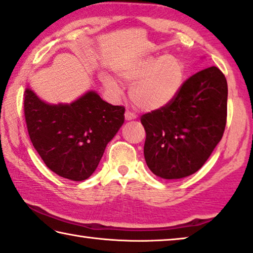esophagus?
I'll use <instances>...</instances> for the list:
<instances>
[{
    "instance_id": "34e87169",
    "label": "esophagus",
    "mask_w": 253,
    "mask_h": 253,
    "mask_svg": "<svg viewBox=\"0 0 253 253\" xmlns=\"http://www.w3.org/2000/svg\"><path fill=\"white\" fill-rule=\"evenodd\" d=\"M136 118V115L134 114V112H131L129 110H126L125 112V119L126 120H133Z\"/></svg>"
}]
</instances>
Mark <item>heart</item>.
<instances>
[{
  "instance_id": "obj_1",
  "label": "heart",
  "mask_w": 253,
  "mask_h": 253,
  "mask_svg": "<svg viewBox=\"0 0 253 253\" xmlns=\"http://www.w3.org/2000/svg\"><path fill=\"white\" fill-rule=\"evenodd\" d=\"M116 72L120 81L131 85V101L143 110H156L169 105L184 82L183 63L172 54L131 59L119 65ZM101 80L111 93L122 92V85L109 75H102Z\"/></svg>"
}]
</instances>
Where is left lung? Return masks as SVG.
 I'll use <instances>...</instances> for the list:
<instances>
[{
  "instance_id": "obj_1",
  "label": "left lung",
  "mask_w": 253,
  "mask_h": 253,
  "mask_svg": "<svg viewBox=\"0 0 253 253\" xmlns=\"http://www.w3.org/2000/svg\"><path fill=\"white\" fill-rule=\"evenodd\" d=\"M227 117V82L216 66L183 82L169 105L141 117L146 133L144 156L163 179L197 172L223 137Z\"/></svg>"
}]
</instances>
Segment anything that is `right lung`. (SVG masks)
I'll return each instance as SVG.
<instances>
[{
  "mask_svg": "<svg viewBox=\"0 0 253 253\" xmlns=\"http://www.w3.org/2000/svg\"><path fill=\"white\" fill-rule=\"evenodd\" d=\"M28 134L48 169L82 181L97 169L107 144L124 124V106L89 91L71 105H48L30 89L23 94Z\"/></svg>",
  "mask_w": 253,
  "mask_h": 253,
  "instance_id": "obj_1",
  "label": "right lung"
}]
</instances>
